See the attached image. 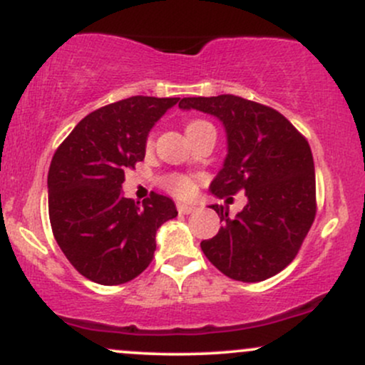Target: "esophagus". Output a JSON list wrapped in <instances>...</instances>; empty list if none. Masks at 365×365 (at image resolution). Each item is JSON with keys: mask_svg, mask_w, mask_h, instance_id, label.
<instances>
[{"mask_svg": "<svg viewBox=\"0 0 365 365\" xmlns=\"http://www.w3.org/2000/svg\"><path fill=\"white\" fill-rule=\"evenodd\" d=\"M177 209L180 215H190V212L195 211V206H190V204H178Z\"/></svg>", "mask_w": 365, "mask_h": 365, "instance_id": "1", "label": "esophagus"}]
</instances>
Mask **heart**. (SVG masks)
Wrapping results in <instances>:
<instances>
[{
    "instance_id": "obj_1",
    "label": "heart",
    "mask_w": 365,
    "mask_h": 365,
    "mask_svg": "<svg viewBox=\"0 0 365 365\" xmlns=\"http://www.w3.org/2000/svg\"><path fill=\"white\" fill-rule=\"evenodd\" d=\"M202 125H207V121L204 120L190 121V123L187 125V132L188 130L202 127ZM163 187H165L166 190H170L171 194L182 197V199H185V197H188L192 192H194V182H192V178L187 177V175H170V177L163 180Z\"/></svg>"
}]
</instances>
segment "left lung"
I'll return each mask as SVG.
<instances>
[{"label":"left lung","mask_w":365,"mask_h":365,"mask_svg":"<svg viewBox=\"0 0 365 365\" xmlns=\"http://www.w3.org/2000/svg\"><path fill=\"white\" fill-rule=\"evenodd\" d=\"M182 110L223 121L225 165L211 183L217 197L244 192L247 206L230 217L212 206L223 226L200 249L237 282H264L290 264L316 217V173L311 145L279 111L232 94L183 98Z\"/></svg>","instance_id":"obj_1"}]
</instances>
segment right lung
Returning <instances> with one entry per match:
<instances>
[{
	"label": "right lung",
	"instance_id": "obj_1",
	"mask_svg": "<svg viewBox=\"0 0 365 365\" xmlns=\"http://www.w3.org/2000/svg\"><path fill=\"white\" fill-rule=\"evenodd\" d=\"M180 98L132 96L92 111L61 142L48 173L49 221L58 245L82 276L121 284L139 276L156 250V232L177 217L170 197L142 202L121 194L125 170L145 156L153 125Z\"/></svg>",
	"mask_w": 365,
	"mask_h": 365
}]
</instances>
